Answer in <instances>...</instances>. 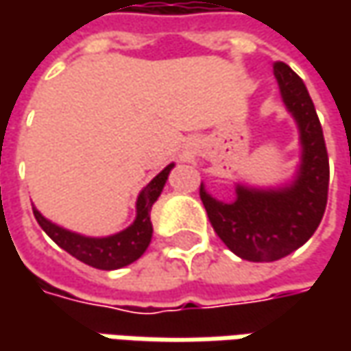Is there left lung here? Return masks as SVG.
Masks as SVG:
<instances>
[{"label":"left lung","mask_w":351,"mask_h":351,"mask_svg":"<svg viewBox=\"0 0 351 351\" xmlns=\"http://www.w3.org/2000/svg\"><path fill=\"white\" fill-rule=\"evenodd\" d=\"M274 74L299 128L301 164L293 182L267 189L236 183L230 203L209 195L203 183L199 189L215 232L226 248L248 262H276L301 248L315 234L328 199V152L315 103L287 64L276 62Z\"/></svg>","instance_id":"obj_1"}]
</instances>
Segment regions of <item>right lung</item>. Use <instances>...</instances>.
<instances>
[{
	"label": "right lung",
	"mask_w": 351,
	"mask_h": 351,
	"mask_svg": "<svg viewBox=\"0 0 351 351\" xmlns=\"http://www.w3.org/2000/svg\"><path fill=\"white\" fill-rule=\"evenodd\" d=\"M176 164H169L156 176L152 182L148 183L141 191L136 199V217L130 226L125 230L103 238L84 236L72 232L68 228H62L58 224L45 219L36 207H33L34 219L40 224V228L47 232L62 250L72 254L75 260L88 263L97 269H119L128 263L136 262L146 248L150 246L152 240V223H150V209L158 201L164 185L168 182V176Z\"/></svg>",
	"instance_id": "add662e5"
}]
</instances>
